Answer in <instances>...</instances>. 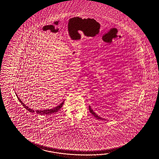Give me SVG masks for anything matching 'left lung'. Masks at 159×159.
Returning a JSON list of instances; mask_svg holds the SVG:
<instances>
[{
	"label": "left lung",
	"mask_w": 159,
	"mask_h": 159,
	"mask_svg": "<svg viewBox=\"0 0 159 159\" xmlns=\"http://www.w3.org/2000/svg\"><path fill=\"white\" fill-rule=\"evenodd\" d=\"M89 110H90V112L92 113V115L93 116H94L97 119H98V120H104V119H102V118L101 117H100L99 116H97L96 114L94 112V111L92 110V108H91V107H90V106H89Z\"/></svg>",
	"instance_id": "1"
}]
</instances>
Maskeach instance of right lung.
<instances>
[{
  "instance_id": "1",
  "label": "right lung",
  "mask_w": 159,
  "mask_h": 159,
  "mask_svg": "<svg viewBox=\"0 0 159 159\" xmlns=\"http://www.w3.org/2000/svg\"><path fill=\"white\" fill-rule=\"evenodd\" d=\"M16 96L17 97L18 99L19 100L20 102H21V104L23 105V106L25 108H26L28 111H30V112H34L33 110H31V108H30L28 107L27 106H25V105L24 104V103L20 100V99L19 98V97L17 96V94H16ZM63 103H64V101H63L62 102L59 106H57V107L54 108L53 109H52V108H51V109H49V110H37V111H36V112H37V114H41V115H51V114H54V113L57 112V111H59V110L62 108V107L63 106Z\"/></svg>"
}]
</instances>
